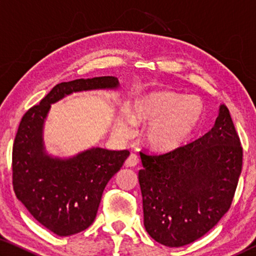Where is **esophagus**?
<instances>
[{
	"label": "esophagus",
	"instance_id": "esophagus-1",
	"mask_svg": "<svg viewBox=\"0 0 256 256\" xmlns=\"http://www.w3.org/2000/svg\"><path fill=\"white\" fill-rule=\"evenodd\" d=\"M138 164V157L134 154L130 156V157L126 159V162H125L126 167H134V166H136Z\"/></svg>",
	"mask_w": 256,
	"mask_h": 256
}]
</instances>
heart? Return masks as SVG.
<instances>
[{
	"label": "heart",
	"mask_w": 256,
	"mask_h": 256,
	"mask_svg": "<svg viewBox=\"0 0 256 256\" xmlns=\"http://www.w3.org/2000/svg\"><path fill=\"white\" fill-rule=\"evenodd\" d=\"M204 106L196 96L172 92H150L136 98L128 112L120 114L114 130L120 138H131L136 125L148 126L146 144L158 152H170L190 140L203 118Z\"/></svg>",
	"instance_id": "1"
}]
</instances>
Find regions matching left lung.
I'll list each match as a JSON object with an SVG mask.
<instances>
[{
    "label": "left lung",
    "mask_w": 256,
    "mask_h": 256,
    "mask_svg": "<svg viewBox=\"0 0 256 256\" xmlns=\"http://www.w3.org/2000/svg\"><path fill=\"white\" fill-rule=\"evenodd\" d=\"M138 172L146 232L180 248L214 228L230 208L242 172V149L228 108L219 106L214 128L170 152H140Z\"/></svg>",
    "instance_id": "8db88e82"
}]
</instances>
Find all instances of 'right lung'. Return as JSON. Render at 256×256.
Returning a JSON list of instances; mask_svg holds the SVG:
<instances>
[{
    "label": "right lung",
    "mask_w": 256,
    "mask_h": 256,
    "mask_svg": "<svg viewBox=\"0 0 256 256\" xmlns=\"http://www.w3.org/2000/svg\"><path fill=\"white\" fill-rule=\"evenodd\" d=\"M118 88L115 76L62 82L21 120L12 150L14 193L34 218L56 235H74L94 222L105 186L130 152L92 146L68 158L50 154L44 124L52 104L73 92Z\"/></svg>",
    "instance_id": "add662e5"
}]
</instances>
